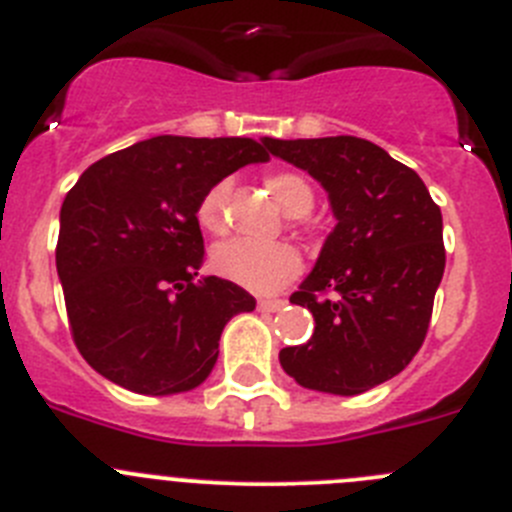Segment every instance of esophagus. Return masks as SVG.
I'll use <instances>...</instances> for the list:
<instances>
[{
  "label": "esophagus",
  "instance_id": "1",
  "mask_svg": "<svg viewBox=\"0 0 512 512\" xmlns=\"http://www.w3.org/2000/svg\"><path fill=\"white\" fill-rule=\"evenodd\" d=\"M285 303H288L285 298H265V300H257V308L267 310V313H275V310L283 308Z\"/></svg>",
  "mask_w": 512,
  "mask_h": 512
}]
</instances>
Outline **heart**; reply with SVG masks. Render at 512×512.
<instances>
[{"mask_svg": "<svg viewBox=\"0 0 512 512\" xmlns=\"http://www.w3.org/2000/svg\"><path fill=\"white\" fill-rule=\"evenodd\" d=\"M267 189L272 191L275 202L283 207L290 217H305L315 204V191L300 174L293 171H278L267 179ZM232 184L229 179L217 181L204 191V197L197 204V222L207 232L219 234L227 224V202ZM212 265L222 278L242 285L255 293H272L283 288L295 278L303 267L300 252L288 242H250V240H229L214 247Z\"/></svg>", "mask_w": 512, "mask_h": 512, "instance_id": "heart-1", "label": "heart"}]
</instances>
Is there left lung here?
<instances>
[{"label": "left lung", "instance_id": "8db88e82", "mask_svg": "<svg viewBox=\"0 0 512 512\" xmlns=\"http://www.w3.org/2000/svg\"><path fill=\"white\" fill-rule=\"evenodd\" d=\"M270 154L321 181L336 229L290 303L313 336L280 351L300 386L356 396L404 371L427 336L444 272L442 212L409 166L366 138H262Z\"/></svg>", "mask_w": 512, "mask_h": 512}]
</instances>
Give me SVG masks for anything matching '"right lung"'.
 Instances as JSON below:
<instances>
[{
  "mask_svg": "<svg viewBox=\"0 0 512 512\" xmlns=\"http://www.w3.org/2000/svg\"><path fill=\"white\" fill-rule=\"evenodd\" d=\"M270 154L255 138L156 136L95 161L60 209L57 275L73 341L113 384L179 394L202 384L229 318L255 298L197 278L204 191Z\"/></svg>",
  "mask_w": 512,
  "mask_h": 512,
  "instance_id": "right-lung-1",
  "label": "right lung"
}]
</instances>
